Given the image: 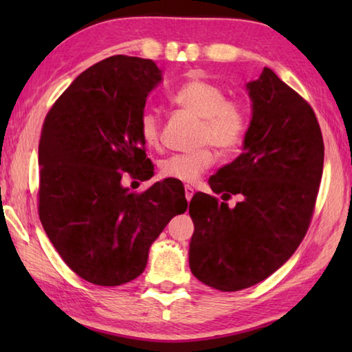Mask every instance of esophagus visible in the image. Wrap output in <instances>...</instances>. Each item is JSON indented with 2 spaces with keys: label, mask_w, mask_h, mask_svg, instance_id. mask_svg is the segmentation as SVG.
Here are the masks:
<instances>
[{
  "label": "esophagus",
  "mask_w": 352,
  "mask_h": 352,
  "mask_svg": "<svg viewBox=\"0 0 352 352\" xmlns=\"http://www.w3.org/2000/svg\"><path fill=\"white\" fill-rule=\"evenodd\" d=\"M192 195H194V188H190L189 184H186V186H184V197H186L188 201H190Z\"/></svg>",
  "instance_id": "1"
}]
</instances>
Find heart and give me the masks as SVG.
Returning a JSON list of instances; mask_svg holds the SVG:
<instances>
[{"instance_id": "obj_1", "label": "heart", "mask_w": 352, "mask_h": 352, "mask_svg": "<svg viewBox=\"0 0 352 352\" xmlns=\"http://www.w3.org/2000/svg\"><path fill=\"white\" fill-rule=\"evenodd\" d=\"M174 104L190 115L201 119L199 129L200 144H211L220 152H231L239 147L248 132V109L239 99L226 98L217 83L201 77L183 82L172 94ZM141 140L147 147L162 144V118L157 111L144 110L138 122ZM216 162L211 147L194 152L170 155L162 163V175L178 182L192 183L205 174Z\"/></svg>"}]
</instances>
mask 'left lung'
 <instances>
[{"label": "left lung", "instance_id": "left-lung-1", "mask_svg": "<svg viewBox=\"0 0 352 352\" xmlns=\"http://www.w3.org/2000/svg\"><path fill=\"white\" fill-rule=\"evenodd\" d=\"M253 116L243 152L210 178L216 194L189 204V267L206 285L236 292L275 273L305 239L323 174L324 144L312 107L270 68L247 83Z\"/></svg>", "mask_w": 352, "mask_h": 352}]
</instances>
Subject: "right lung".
Masks as SVG:
<instances>
[{"mask_svg":"<svg viewBox=\"0 0 352 352\" xmlns=\"http://www.w3.org/2000/svg\"><path fill=\"white\" fill-rule=\"evenodd\" d=\"M162 79L148 58L113 56L77 76L45 118L38 216L65 264L88 283L138 278L153 241L188 208L177 182L141 194L121 183L153 175L138 122Z\"/></svg>","mask_w":352,"mask_h":352,"instance_id":"obj_1","label":"right lung"}]
</instances>
